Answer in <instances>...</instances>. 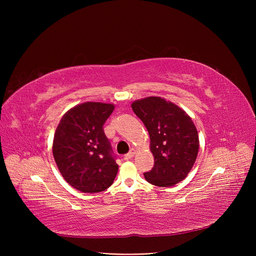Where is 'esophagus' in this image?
Listing matches in <instances>:
<instances>
[{"instance_id": "1", "label": "esophagus", "mask_w": 256, "mask_h": 256, "mask_svg": "<svg viewBox=\"0 0 256 256\" xmlns=\"http://www.w3.org/2000/svg\"><path fill=\"white\" fill-rule=\"evenodd\" d=\"M134 156H135V150L132 148V150L124 156V160H130Z\"/></svg>"}]
</instances>
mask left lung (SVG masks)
<instances>
[{"mask_svg": "<svg viewBox=\"0 0 256 256\" xmlns=\"http://www.w3.org/2000/svg\"><path fill=\"white\" fill-rule=\"evenodd\" d=\"M150 137L154 158L145 180L158 186H172L186 178L197 158L199 138L191 117L180 106L158 96L132 104Z\"/></svg>", "mask_w": 256, "mask_h": 256, "instance_id": "8db88e82", "label": "left lung"}]
</instances>
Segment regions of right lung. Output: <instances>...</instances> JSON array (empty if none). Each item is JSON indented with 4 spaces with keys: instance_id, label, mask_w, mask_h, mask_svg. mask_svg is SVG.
Segmentation results:
<instances>
[{
    "instance_id": "obj_1",
    "label": "right lung",
    "mask_w": 256,
    "mask_h": 256,
    "mask_svg": "<svg viewBox=\"0 0 256 256\" xmlns=\"http://www.w3.org/2000/svg\"><path fill=\"white\" fill-rule=\"evenodd\" d=\"M114 104L84 102L67 111L57 126L52 154L64 180L84 193L109 188L118 171L116 156L104 132Z\"/></svg>"
}]
</instances>
